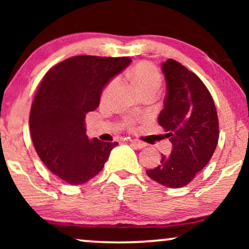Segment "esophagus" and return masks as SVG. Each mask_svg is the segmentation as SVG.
Returning <instances> with one entry per match:
<instances>
[{
	"instance_id": "obj_1",
	"label": "esophagus",
	"mask_w": 249,
	"mask_h": 249,
	"mask_svg": "<svg viewBox=\"0 0 249 249\" xmlns=\"http://www.w3.org/2000/svg\"><path fill=\"white\" fill-rule=\"evenodd\" d=\"M130 142L134 146H136L137 148H144L146 146L145 142H142L141 141H137V139H130Z\"/></svg>"
}]
</instances>
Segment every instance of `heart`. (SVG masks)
<instances>
[{
    "label": "heart",
    "mask_w": 249,
    "mask_h": 249,
    "mask_svg": "<svg viewBox=\"0 0 249 249\" xmlns=\"http://www.w3.org/2000/svg\"><path fill=\"white\" fill-rule=\"evenodd\" d=\"M129 78L137 85L142 94L149 93V91H155L156 93L160 86H161V74L152 63L148 62H142L137 64L132 69L131 72L129 73ZM119 86H120V79L119 78L112 79L107 84V86L104 88L103 94H102V101L110 100ZM128 122L131 124V119L128 120Z\"/></svg>",
    "instance_id": "obj_1"
}]
</instances>
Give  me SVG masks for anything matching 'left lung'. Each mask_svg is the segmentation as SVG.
Segmentation results:
<instances>
[{
  "label": "left lung",
  "mask_w": 249,
  "mask_h": 249,
  "mask_svg": "<svg viewBox=\"0 0 249 249\" xmlns=\"http://www.w3.org/2000/svg\"><path fill=\"white\" fill-rule=\"evenodd\" d=\"M166 83L159 124L172 144L170 155L147 170L149 178L169 188H181L210 162L217 141L219 120L209 89L195 73L169 59L162 63Z\"/></svg>",
  "instance_id": "obj_1"
}]
</instances>
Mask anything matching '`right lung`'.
<instances>
[{
    "label": "right lung",
    "instance_id": "1",
    "mask_svg": "<svg viewBox=\"0 0 249 249\" xmlns=\"http://www.w3.org/2000/svg\"><path fill=\"white\" fill-rule=\"evenodd\" d=\"M130 62V57L79 55L44 76L30 108V134L46 168L69 185L94 178L118 145L88 138L84 120L100 105L103 88Z\"/></svg>",
    "mask_w": 249,
    "mask_h": 249
}]
</instances>
